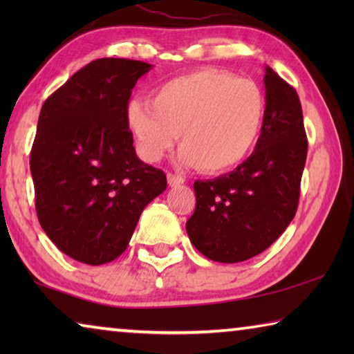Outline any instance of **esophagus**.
<instances>
[{
	"instance_id": "1",
	"label": "esophagus",
	"mask_w": 354,
	"mask_h": 354,
	"mask_svg": "<svg viewBox=\"0 0 354 354\" xmlns=\"http://www.w3.org/2000/svg\"><path fill=\"white\" fill-rule=\"evenodd\" d=\"M167 181H169L171 187H176V185L184 184V178L179 175H173V173H167Z\"/></svg>"
}]
</instances>
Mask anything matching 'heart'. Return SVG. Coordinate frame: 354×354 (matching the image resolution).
I'll use <instances>...</instances> for the list:
<instances>
[{
  "mask_svg": "<svg viewBox=\"0 0 354 354\" xmlns=\"http://www.w3.org/2000/svg\"><path fill=\"white\" fill-rule=\"evenodd\" d=\"M267 101L254 81L200 68L164 82L151 103L133 100L127 123L137 151L156 162L179 140V158L200 171L221 173L243 162L261 139Z\"/></svg>",
  "mask_w": 354,
  "mask_h": 354,
  "instance_id": "obj_1",
  "label": "heart"
}]
</instances>
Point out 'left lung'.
Masks as SVG:
<instances>
[{
	"instance_id": "1",
	"label": "left lung",
	"mask_w": 354,
	"mask_h": 354,
	"mask_svg": "<svg viewBox=\"0 0 354 354\" xmlns=\"http://www.w3.org/2000/svg\"><path fill=\"white\" fill-rule=\"evenodd\" d=\"M267 112L247 160L226 175L195 181L196 205L185 230L211 261L234 263L262 253L295 217L308 139L298 93L266 67Z\"/></svg>"
}]
</instances>
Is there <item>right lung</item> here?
Here are the masks:
<instances>
[{"mask_svg": "<svg viewBox=\"0 0 354 354\" xmlns=\"http://www.w3.org/2000/svg\"><path fill=\"white\" fill-rule=\"evenodd\" d=\"M149 68L97 59L41 106L29 158L35 211L51 242L88 266L117 259L167 187L165 173L137 158L127 123L131 92Z\"/></svg>", "mask_w": 354, "mask_h": 354, "instance_id": "add662e5", "label": "right lung"}]
</instances>
